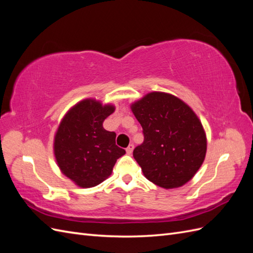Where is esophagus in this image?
I'll return each mask as SVG.
<instances>
[{
	"instance_id": "1",
	"label": "esophagus",
	"mask_w": 253,
	"mask_h": 253,
	"mask_svg": "<svg viewBox=\"0 0 253 253\" xmlns=\"http://www.w3.org/2000/svg\"><path fill=\"white\" fill-rule=\"evenodd\" d=\"M133 150H134V144H133V143H131V144H129L128 147L126 148V154L131 155V154H132V152H133Z\"/></svg>"
}]
</instances>
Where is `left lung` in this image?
Segmentation results:
<instances>
[{
    "instance_id": "1",
    "label": "left lung",
    "mask_w": 253,
    "mask_h": 253,
    "mask_svg": "<svg viewBox=\"0 0 253 253\" xmlns=\"http://www.w3.org/2000/svg\"><path fill=\"white\" fill-rule=\"evenodd\" d=\"M142 126L143 142L133 156L143 175L155 185H185L203 165L207 138L196 114L179 98L153 91L131 105Z\"/></svg>"
}]
</instances>
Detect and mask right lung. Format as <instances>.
<instances>
[{
	"label": "right lung",
	"instance_id": "add662e5",
	"mask_svg": "<svg viewBox=\"0 0 253 253\" xmlns=\"http://www.w3.org/2000/svg\"><path fill=\"white\" fill-rule=\"evenodd\" d=\"M114 111L112 104L85 99L66 113L57 129L53 153L58 167L81 188L95 187L105 180L117 159L126 154L116 145V134L102 126Z\"/></svg>",
	"mask_w": 253,
	"mask_h": 253
}]
</instances>
